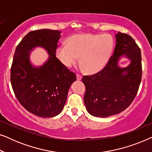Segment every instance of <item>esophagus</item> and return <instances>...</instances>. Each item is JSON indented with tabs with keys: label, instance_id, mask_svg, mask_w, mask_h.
<instances>
[{
	"label": "esophagus",
	"instance_id": "34e87169",
	"mask_svg": "<svg viewBox=\"0 0 152 152\" xmlns=\"http://www.w3.org/2000/svg\"><path fill=\"white\" fill-rule=\"evenodd\" d=\"M76 77H77V80H81L82 79V76L80 75H79V74H77Z\"/></svg>",
	"mask_w": 152,
	"mask_h": 152
}]
</instances>
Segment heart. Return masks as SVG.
<instances>
[{
  "instance_id": "b5f03b06",
  "label": "heart",
  "mask_w": 152,
  "mask_h": 152,
  "mask_svg": "<svg viewBox=\"0 0 152 152\" xmlns=\"http://www.w3.org/2000/svg\"><path fill=\"white\" fill-rule=\"evenodd\" d=\"M114 47V41L107 34H76L69 37L67 44L62 43L56 48V56L66 67H72L77 61L86 72L96 73L109 62Z\"/></svg>"
}]
</instances>
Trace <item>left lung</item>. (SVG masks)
<instances>
[{
	"instance_id": "8db88e82",
	"label": "left lung",
	"mask_w": 152,
	"mask_h": 152,
	"mask_svg": "<svg viewBox=\"0 0 152 152\" xmlns=\"http://www.w3.org/2000/svg\"><path fill=\"white\" fill-rule=\"evenodd\" d=\"M115 37L113 55L104 68L82 78L85 107L95 117H109L125 110L136 96L141 82L140 49L129 35L118 32ZM121 58L130 61L126 67L119 66Z\"/></svg>"
}]
</instances>
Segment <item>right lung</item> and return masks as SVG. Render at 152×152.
<instances>
[{
  "label": "right lung",
  "instance_id": "obj_1",
  "mask_svg": "<svg viewBox=\"0 0 152 152\" xmlns=\"http://www.w3.org/2000/svg\"><path fill=\"white\" fill-rule=\"evenodd\" d=\"M61 31L41 29L23 37L15 50L11 68V84L16 98L30 113L41 118L59 115L65 105L70 86L76 81L56 57ZM42 47L49 56L41 66L30 60L31 52Z\"/></svg>",
  "mask_w": 152,
  "mask_h": 152
}]
</instances>
